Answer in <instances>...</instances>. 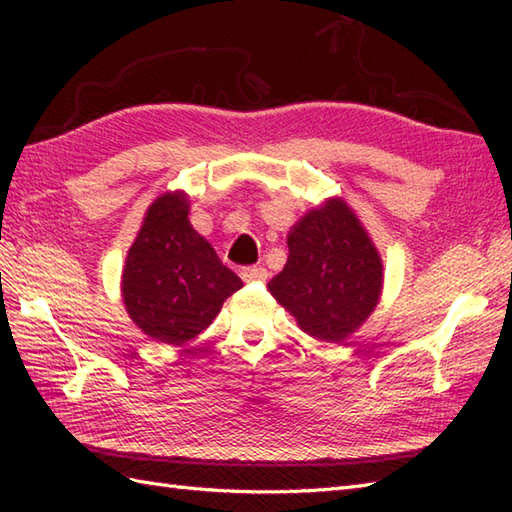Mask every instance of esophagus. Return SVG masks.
I'll return each mask as SVG.
<instances>
[{
    "instance_id": "obj_1",
    "label": "esophagus",
    "mask_w": 512,
    "mask_h": 512,
    "mask_svg": "<svg viewBox=\"0 0 512 512\" xmlns=\"http://www.w3.org/2000/svg\"><path fill=\"white\" fill-rule=\"evenodd\" d=\"M242 279L246 281V284H250V281H266L268 279V270L262 268V266H248V268H242Z\"/></svg>"
}]
</instances>
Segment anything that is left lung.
Returning a JSON list of instances; mask_svg holds the SVG:
<instances>
[{
	"instance_id": "1",
	"label": "left lung",
	"mask_w": 512,
	"mask_h": 512,
	"mask_svg": "<svg viewBox=\"0 0 512 512\" xmlns=\"http://www.w3.org/2000/svg\"><path fill=\"white\" fill-rule=\"evenodd\" d=\"M288 262L268 290L299 328L341 343L374 312L383 262L361 220L341 198L308 211L288 233Z\"/></svg>"
}]
</instances>
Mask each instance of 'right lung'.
<instances>
[{
    "instance_id": "obj_1",
    "label": "right lung",
    "mask_w": 512,
    "mask_h": 512,
    "mask_svg": "<svg viewBox=\"0 0 512 512\" xmlns=\"http://www.w3.org/2000/svg\"><path fill=\"white\" fill-rule=\"evenodd\" d=\"M213 246L189 222L187 193L151 202L123 268L127 314L151 339L184 345L211 325L242 288Z\"/></svg>"
}]
</instances>
